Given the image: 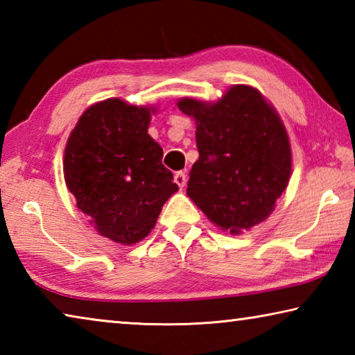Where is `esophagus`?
Segmentation results:
<instances>
[{"mask_svg":"<svg viewBox=\"0 0 355 355\" xmlns=\"http://www.w3.org/2000/svg\"><path fill=\"white\" fill-rule=\"evenodd\" d=\"M173 182H175L180 188H184V184H186V173L184 172H177L175 175H173Z\"/></svg>","mask_w":355,"mask_h":355,"instance_id":"1","label":"esophagus"}]
</instances>
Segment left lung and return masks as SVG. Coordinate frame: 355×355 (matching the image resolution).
I'll list each match as a JSON object with an SVG mask.
<instances>
[{"instance_id":"8db88e82","label":"left lung","mask_w":355,"mask_h":355,"mask_svg":"<svg viewBox=\"0 0 355 355\" xmlns=\"http://www.w3.org/2000/svg\"><path fill=\"white\" fill-rule=\"evenodd\" d=\"M178 110L196 120L199 159L188 180L189 199L232 235L266 220L291 177L284 122L258 89L228 87L218 101L184 97Z\"/></svg>"}]
</instances>
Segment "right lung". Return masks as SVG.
<instances>
[{"label":"right lung","instance_id":"obj_1","mask_svg":"<svg viewBox=\"0 0 355 355\" xmlns=\"http://www.w3.org/2000/svg\"><path fill=\"white\" fill-rule=\"evenodd\" d=\"M155 106L107 98L78 119L64 153V180L76 207L101 236L123 245L142 241L178 191L148 135Z\"/></svg>","mask_w":355,"mask_h":355}]
</instances>
